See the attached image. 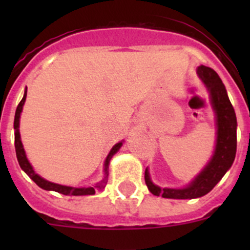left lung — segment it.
I'll use <instances>...</instances> for the list:
<instances>
[{
	"label": "left lung",
	"mask_w": 250,
	"mask_h": 250,
	"mask_svg": "<svg viewBox=\"0 0 250 250\" xmlns=\"http://www.w3.org/2000/svg\"><path fill=\"white\" fill-rule=\"evenodd\" d=\"M197 74L209 92L210 105L215 113L216 140L214 152L203 169L185 188H160L152 183L148 169L146 168V186L155 196L173 200H192L202 197L213 190L214 186L221 180L231 168L236 157L237 118L225 85L219 75L210 67L201 65L197 67Z\"/></svg>",
	"instance_id": "8db88e82"
}]
</instances>
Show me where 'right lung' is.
Wrapping results in <instances>:
<instances>
[{"mask_svg": "<svg viewBox=\"0 0 250 250\" xmlns=\"http://www.w3.org/2000/svg\"><path fill=\"white\" fill-rule=\"evenodd\" d=\"M26 93H27V88H25L24 92V97H22L21 102L19 103L18 105L17 111H16V116H14V145H16V152H17V158L18 162H19L20 168L24 170L37 185L40 186L41 188L47 191H55V192L62 193V195L66 196H89V195H94L95 191L97 190H103V188L106 186L107 184V176H109V165L110 161L112 158V156L117 152L118 150L121 148V146L123 145V140L117 143L116 145H113V147L111 148L109 155H107L106 160L104 162V178L100 183H98L95 186H88V188H72V186H65V185H60V184H55L52 183V181H48L46 179H43L42 176H40L39 174L34 170L32 168L31 163L29 162L26 157V153H25L24 146H22L21 139H20V132H19V125H20V115H21L22 111V106L25 104V100H26Z\"/></svg>", "mask_w": 250, "mask_h": 250, "instance_id": "1", "label": "right lung"}]
</instances>
